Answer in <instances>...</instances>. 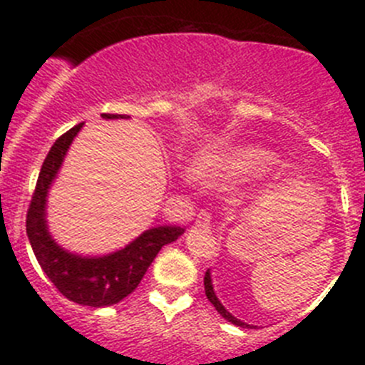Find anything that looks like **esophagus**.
Wrapping results in <instances>:
<instances>
[{
  "instance_id": "1",
  "label": "esophagus",
  "mask_w": 365,
  "mask_h": 365,
  "mask_svg": "<svg viewBox=\"0 0 365 365\" xmlns=\"http://www.w3.org/2000/svg\"><path fill=\"white\" fill-rule=\"evenodd\" d=\"M210 220H212V213L206 212V210H201V212L197 213V219H196L197 226L208 227L210 226Z\"/></svg>"
}]
</instances>
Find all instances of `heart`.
<instances>
[{
  "mask_svg": "<svg viewBox=\"0 0 365 365\" xmlns=\"http://www.w3.org/2000/svg\"><path fill=\"white\" fill-rule=\"evenodd\" d=\"M275 165L270 152L256 146L231 148L208 155L197 165V176L212 183H237L264 176Z\"/></svg>",
  "mask_w": 365,
  "mask_h": 365,
  "instance_id": "heart-1",
  "label": "heart"
}]
</instances>
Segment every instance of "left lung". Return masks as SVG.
<instances>
[{
  "label": "left lung",
  "mask_w": 365,
  "mask_h": 365,
  "mask_svg": "<svg viewBox=\"0 0 365 365\" xmlns=\"http://www.w3.org/2000/svg\"><path fill=\"white\" fill-rule=\"evenodd\" d=\"M205 293H206V298H208V300L212 302L213 307L217 309V312H219V314L222 316V318H226L227 322H231V323H233V325L242 327V329H249L247 323L240 322V319L235 318L233 314H230V312L226 311V307H224V305L220 304L219 298L215 297V292H213V286H212V277H210V270H206V274H205Z\"/></svg>",
  "instance_id": "obj_1"
}]
</instances>
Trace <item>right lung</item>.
Segmentation results:
<instances>
[{
  "label": "right lung",
  "instance_id": "obj_1",
  "mask_svg": "<svg viewBox=\"0 0 365 365\" xmlns=\"http://www.w3.org/2000/svg\"><path fill=\"white\" fill-rule=\"evenodd\" d=\"M102 118L109 120L130 116L104 113ZM81 127L83 123L72 127L51 146L40 169L35 192L26 215V233L43 274L61 295L81 305L106 307L130 295L160 249L165 244L175 242L185 230L180 226L152 227L130 242L127 247L108 256L84 257L61 249L47 231L46 201L51 183L56 178L70 143L73 141Z\"/></svg>",
  "mask_w": 365,
  "mask_h": 365
}]
</instances>
